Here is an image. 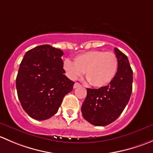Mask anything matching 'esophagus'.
Instances as JSON below:
<instances>
[{"instance_id":"34e87169","label":"esophagus","mask_w":153,"mask_h":153,"mask_svg":"<svg viewBox=\"0 0 153 153\" xmlns=\"http://www.w3.org/2000/svg\"><path fill=\"white\" fill-rule=\"evenodd\" d=\"M81 86V84H80L79 83H75V84H74V86H73V88L74 89H75V88L78 87V86Z\"/></svg>"}]
</instances>
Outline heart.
Here are the masks:
<instances>
[{"instance_id": "b5f03b06", "label": "heart", "mask_w": 153, "mask_h": 153, "mask_svg": "<svg viewBox=\"0 0 153 153\" xmlns=\"http://www.w3.org/2000/svg\"><path fill=\"white\" fill-rule=\"evenodd\" d=\"M74 64L69 60L64 62V69L71 80H76L84 72L91 85L103 87L115 78L118 67V58L112 52L93 50L81 54L74 58Z\"/></svg>"}]
</instances>
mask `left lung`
<instances>
[{"instance_id":"obj_1","label":"left lung","mask_w":153,"mask_h":153,"mask_svg":"<svg viewBox=\"0 0 153 153\" xmlns=\"http://www.w3.org/2000/svg\"><path fill=\"white\" fill-rule=\"evenodd\" d=\"M118 58L117 73L107 86L99 89L87 88L81 106L83 117L92 125L106 126L120 116L129 102L132 90V70L126 55L114 49Z\"/></svg>"}]
</instances>
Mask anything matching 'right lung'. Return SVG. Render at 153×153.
I'll list each match as a JSON object with an SVG mask.
<instances>
[{
	"instance_id": "1",
	"label": "right lung",
	"mask_w": 153,
	"mask_h": 153,
	"mask_svg": "<svg viewBox=\"0 0 153 153\" xmlns=\"http://www.w3.org/2000/svg\"><path fill=\"white\" fill-rule=\"evenodd\" d=\"M62 50L45 44L26 52L16 78L23 109L35 120L44 121L57 113L63 98L75 82L64 75Z\"/></svg>"
}]
</instances>
